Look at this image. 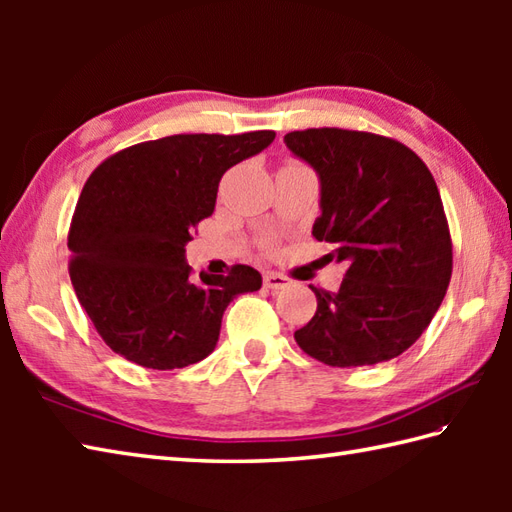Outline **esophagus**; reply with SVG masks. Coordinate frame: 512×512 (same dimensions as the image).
Segmentation results:
<instances>
[{"label":"esophagus","mask_w":512,"mask_h":512,"mask_svg":"<svg viewBox=\"0 0 512 512\" xmlns=\"http://www.w3.org/2000/svg\"><path fill=\"white\" fill-rule=\"evenodd\" d=\"M290 286V279L286 275L281 273H273V270H268V273H264V288L268 290H281Z\"/></svg>","instance_id":"esophagus-1"}]
</instances>
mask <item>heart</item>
Returning <instances> with one entry per match:
<instances>
[{"label":"heart","mask_w":512,"mask_h":512,"mask_svg":"<svg viewBox=\"0 0 512 512\" xmlns=\"http://www.w3.org/2000/svg\"><path fill=\"white\" fill-rule=\"evenodd\" d=\"M288 165H297V162H288ZM273 246H275L273 239H266V242L262 244V248H264V250H273Z\"/></svg>","instance_id":"heart-1"}]
</instances>
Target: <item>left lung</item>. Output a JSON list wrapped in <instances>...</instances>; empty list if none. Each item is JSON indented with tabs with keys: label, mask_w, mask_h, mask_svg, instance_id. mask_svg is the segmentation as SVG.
<instances>
[{
	"label": "left lung",
	"mask_w": 512,
	"mask_h": 512,
	"mask_svg": "<svg viewBox=\"0 0 512 512\" xmlns=\"http://www.w3.org/2000/svg\"><path fill=\"white\" fill-rule=\"evenodd\" d=\"M284 140L319 173L312 235L347 266L336 292L312 288L317 312L295 332L297 345L332 367L396 358L436 317L453 273L436 180L416 151L380 134L312 127Z\"/></svg>",
	"instance_id": "8db88e82"
}]
</instances>
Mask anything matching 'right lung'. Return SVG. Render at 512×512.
Masks as SVG:
<instances>
[{
	"instance_id": "obj_1",
	"label": "right lung",
	"mask_w": 512,
	"mask_h": 512,
	"mask_svg": "<svg viewBox=\"0 0 512 512\" xmlns=\"http://www.w3.org/2000/svg\"><path fill=\"white\" fill-rule=\"evenodd\" d=\"M275 132L176 134L105 158L85 182L68 248L76 299L110 350L147 369H180L215 350L222 314L262 275L235 264L193 279L184 246L215 209L217 187Z\"/></svg>"
}]
</instances>
